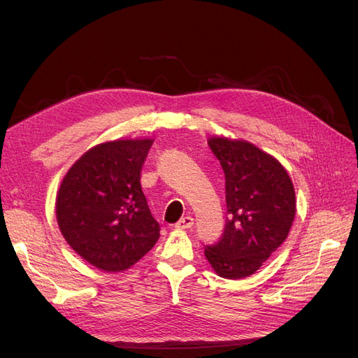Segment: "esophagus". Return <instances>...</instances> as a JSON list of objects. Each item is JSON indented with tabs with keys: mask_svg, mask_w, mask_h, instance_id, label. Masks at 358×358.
Wrapping results in <instances>:
<instances>
[{
	"mask_svg": "<svg viewBox=\"0 0 358 358\" xmlns=\"http://www.w3.org/2000/svg\"><path fill=\"white\" fill-rule=\"evenodd\" d=\"M192 225H194V220L191 218V216H183V218H180L175 224V227H176L178 230H188V229H191Z\"/></svg>",
	"mask_w": 358,
	"mask_h": 358,
	"instance_id": "34e87169",
	"label": "esophagus"
}]
</instances>
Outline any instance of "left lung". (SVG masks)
<instances>
[{"instance_id":"obj_1","label":"left lung","mask_w":358,"mask_h":358,"mask_svg":"<svg viewBox=\"0 0 358 358\" xmlns=\"http://www.w3.org/2000/svg\"><path fill=\"white\" fill-rule=\"evenodd\" d=\"M208 143L225 175L229 218L204 255L221 278H246L285 242L296 216L294 187L282 164L252 143L227 137Z\"/></svg>"}]
</instances>
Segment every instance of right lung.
I'll return each mask as SVG.
<instances>
[{
  "label": "right lung",
  "instance_id": "obj_1",
  "mask_svg": "<svg viewBox=\"0 0 358 358\" xmlns=\"http://www.w3.org/2000/svg\"><path fill=\"white\" fill-rule=\"evenodd\" d=\"M154 140H115L85 152L57 196L67 243L104 272H122L154 248L159 224L149 210L140 173Z\"/></svg>",
  "mask_w": 358,
  "mask_h": 358
}]
</instances>
